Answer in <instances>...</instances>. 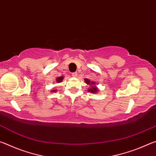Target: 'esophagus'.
Masks as SVG:
<instances>
[{
    "label": "esophagus",
    "instance_id": "1",
    "mask_svg": "<svg viewBox=\"0 0 156 156\" xmlns=\"http://www.w3.org/2000/svg\"><path fill=\"white\" fill-rule=\"evenodd\" d=\"M77 75H78V73H77V72H74V73H72V76H73V77H77Z\"/></svg>",
    "mask_w": 156,
    "mask_h": 156
}]
</instances>
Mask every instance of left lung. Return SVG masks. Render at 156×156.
Here are the masks:
<instances>
[{"label": "left lung", "instance_id": "1", "mask_svg": "<svg viewBox=\"0 0 156 156\" xmlns=\"http://www.w3.org/2000/svg\"><path fill=\"white\" fill-rule=\"evenodd\" d=\"M84 81H85V83L89 84V85H91V88H89L88 89V91L91 92V93H97L98 91V89L96 87V86H95V83L94 82H91L90 80H89L87 78H84Z\"/></svg>", "mask_w": 156, "mask_h": 156}]
</instances>
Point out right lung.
Masks as SVG:
<instances>
[{
  "label": "right lung",
  "mask_w": 156,
  "mask_h": 156,
  "mask_svg": "<svg viewBox=\"0 0 156 156\" xmlns=\"http://www.w3.org/2000/svg\"><path fill=\"white\" fill-rule=\"evenodd\" d=\"M62 80H63V77H62V76H60V77H58V78H56L57 83H61V82L62 81ZM56 91V90H54V89H53V90H51V91Z\"/></svg>",
  "instance_id": "obj_1"
}]
</instances>
